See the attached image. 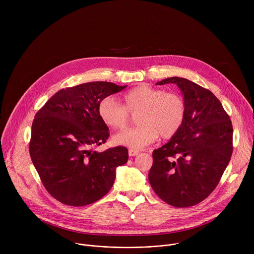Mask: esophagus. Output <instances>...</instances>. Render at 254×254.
Returning a JSON list of instances; mask_svg holds the SVG:
<instances>
[{
  "mask_svg": "<svg viewBox=\"0 0 254 254\" xmlns=\"http://www.w3.org/2000/svg\"><path fill=\"white\" fill-rule=\"evenodd\" d=\"M128 155L130 156V157H134V156H136V155H138V151H136V150H132V149H130V150H128Z\"/></svg>",
  "mask_w": 254,
  "mask_h": 254,
  "instance_id": "1",
  "label": "esophagus"
}]
</instances>
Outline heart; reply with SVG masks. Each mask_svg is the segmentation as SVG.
<instances>
[{
    "label": "heart",
    "instance_id": "obj_1",
    "mask_svg": "<svg viewBox=\"0 0 254 254\" xmlns=\"http://www.w3.org/2000/svg\"><path fill=\"white\" fill-rule=\"evenodd\" d=\"M123 99L124 104L107 96L98 104L100 119L112 128L125 127L129 113L138 112V126L114 135L113 141L119 146L132 150L141 149L156 140L159 134L164 139L174 137L184 124L186 106L184 99L179 94L141 84L127 91Z\"/></svg>",
    "mask_w": 254,
    "mask_h": 254
}]
</instances>
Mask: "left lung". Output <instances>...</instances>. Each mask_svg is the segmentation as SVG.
Returning a JSON list of instances; mask_svg holds the SVG:
<instances>
[{
    "mask_svg": "<svg viewBox=\"0 0 254 254\" xmlns=\"http://www.w3.org/2000/svg\"><path fill=\"white\" fill-rule=\"evenodd\" d=\"M184 95L186 115L179 132L153 152L149 181L166 203L183 208L206 199L218 185L231 159L233 127L210 90L186 78L170 77Z\"/></svg>",
    "mask_w": 254,
    "mask_h": 254,
    "instance_id": "1",
    "label": "left lung"
}]
</instances>
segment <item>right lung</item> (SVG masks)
<instances>
[{
  "instance_id": "1",
  "label": "right lung",
  "mask_w": 254,
  "mask_h": 254,
  "mask_svg": "<svg viewBox=\"0 0 254 254\" xmlns=\"http://www.w3.org/2000/svg\"><path fill=\"white\" fill-rule=\"evenodd\" d=\"M94 81L61 89L36 114L29 152L48 193L69 206H85L108 193L116 170L127 162L125 147L93 150L110 135L98 114L99 102L125 89Z\"/></svg>"
}]
</instances>
